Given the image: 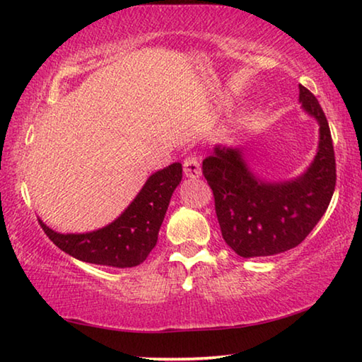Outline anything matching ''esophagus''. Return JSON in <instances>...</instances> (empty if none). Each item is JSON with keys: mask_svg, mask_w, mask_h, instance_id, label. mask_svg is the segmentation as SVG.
Here are the masks:
<instances>
[{"mask_svg": "<svg viewBox=\"0 0 362 362\" xmlns=\"http://www.w3.org/2000/svg\"><path fill=\"white\" fill-rule=\"evenodd\" d=\"M183 174H185L188 179H196V177L201 175V164L199 159L196 156H187L185 161H183Z\"/></svg>", "mask_w": 362, "mask_h": 362, "instance_id": "esophagus-1", "label": "esophagus"}]
</instances>
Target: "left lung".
Wrapping results in <instances>:
<instances>
[{"instance_id":"1","label":"left lung","mask_w":362,"mask_h":362,"mask_svg":"<svg viewBox=\"0 0 362 362\" xmlns=\"http://www.w3.org/2000/svg\"><path fill=\"white\" fill-rule=\"evenodd\" d=\"M298 102L320 126L313 161L296 179L255 175L240 146L216 145L203 161L225 243L244 259L276 255L298 246L327 211L335 189V156L329 122L316 97L298 84Z\"/></svg>"}]
</instances>
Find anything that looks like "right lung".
<instances>
[{
	"instance_id": "right-lung-1",
	"label": "right lung",
	"mask_w": 362,
	"mask_h": 362,
	"mask_svg": "<svg viewBox=\"0 0 362 362\" xmlns=\"http://www.w3.org/2000/svg\"><path fill=\"white\" fill-rule=\"evenodd\" d=\"M180 180V163L156 170L121 216L99 230L57 233L42 220L40 225L59 249L78 260L115 268L137 267L156 246L170 196Z\"/></svg>"
}]
</instances>
